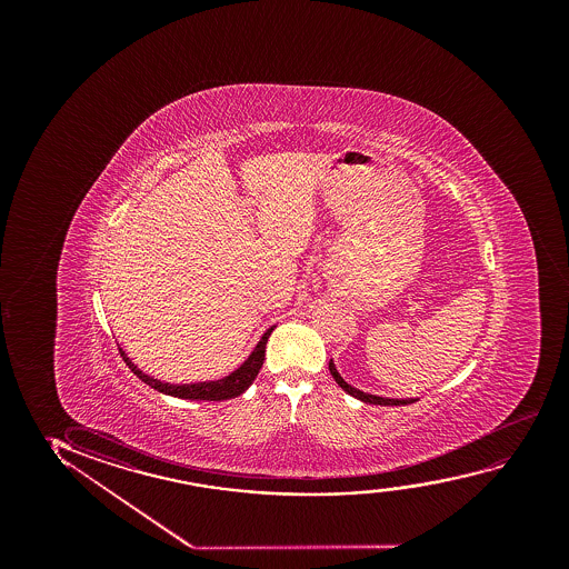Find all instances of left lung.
I'll return each instance as SVG.
<instances>
[{"label": "left lung", "mask_w": 569, "mask_h": 569, "mask_svg": "<svg viewBox=\"0 0 569 569\" xmlns=\"http://www.w3.org/2000/svg\"><path fill=\"white\" fill-rule=\"evenodd\" d=\"M328 369H330V375L335 377V381L338 382V387H342L350 397L358 398L361 402H366V405H379V406H406L413 405L418 398H385L377 397V395H369V392H363V390L356 389V387H351L348 382L343 381L342 375L338 373V369H336L335 361L330 359L328 361Z\"/></svg>", "instance_id": "1"}]
</instances>
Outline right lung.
<instances>
[{"label":"right lung","mask_w":569,"mask_h":569,"mask_svg":"<svg viewBox=\"0 0 569 569\" xmlns=\"http://www.w3.org/2000/svg\"><path fill=\"white\" fill-rule=\"evenodd\" d=\"M273 328L276 327L266 330L262 338H260V342L257 343V348L250 351L249 358L244 359L241 366L237 367L231 373L226 375V377L216 379V381L182 382V385L159 381L156 377L143 373L140 367L133 366L132 359L126 356V351L122 348H118V350H120V356L124 359L126 366L130 367L133 375H138L141 381L149 385L151 389L159 390V392L169 395V397L187 398V400H216L218 402V400L241 397L242 392L249 389L252 381L257 379L258 371H260V367L264 363L266 343H268V338L272 335Z\"/></svg>","instance_id":"add662e5"}]
</instances>
